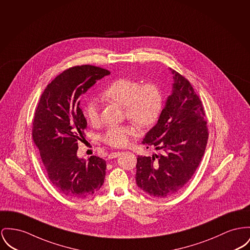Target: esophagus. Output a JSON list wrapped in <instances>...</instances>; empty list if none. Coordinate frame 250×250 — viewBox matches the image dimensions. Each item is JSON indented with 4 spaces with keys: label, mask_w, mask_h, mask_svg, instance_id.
I'll list each match as a JSON object with an SVG mask.
<instances>
[{
    "label": "esophagus",
    "mask_w": 250,
    "mask_h": 250,
    "mask_svg": "<svg viewBox=\"0 0 250 250\" xmlns=\"http://www.w3.org/2000/svg\"><path fill=\"white\" fill-rule=\"evenodd\" d=\"M120 151H115V152H111L110 154H109V158L110 159H114V158H117L118 157L119 155H120Z\"/></svg>",
    "instance_id": "esophagus-1"
}]
</instances>
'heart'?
<instances>
[{
	"label": "heart",
	"instance_id": "heart-1",
	"mask_svg": "<svg viewBox=\"0 0 250 250\" xmlns=\"http://www.w3.org/2000/svg\"><path fill=\"white\" fill-rule=\"evenodd\" d=\"M105 100L117 103L125 107L127 117L133 124L145 129L151 126L160 116L163 107V97L156 84L141 85L133 79H118L109 84L102 93ZM84 117L91 124H96L100 119V108L96 101L91 100L83 108ZM136 131L132 126H111L102 133L101 139L113 147H125Z\"/></svg>",
	"mask_w": 250,
	"mask_h": 250
}]
</instances>
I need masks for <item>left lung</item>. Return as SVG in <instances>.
<instances>
[{
	"instance_id": "1",
	"label": "left lung",
	"mask_w": 250,
	"mask_h": 250,
	"mask_svg": "<svg viewBox=\"0 0 250 250\" xmlns=\"http://www.w3.org/2000/svg\"><path fill=\"white\" fill-rule=\"evenodd\" d=\"M169 72L171 94L142 142L161 152L138 156L135 175L143 191L160 198L183 189L199 166L208 137L199 97L183 76L171 68Z\"/></svg>"
}]
</instances>
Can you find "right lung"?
<instances>
[{"label":"right lung","instance_id":"add662e5","mask_svg":"<svg viewBox=\"0 0 250 250\" xmlns=\"http://www.w3.org/2000/svg\"><path fill=\"white\" fill-rule=\"evenodd\" d=\"M110 75L92 65L69 68L47 85L34 117L32 136L53 186L71 198H86L100 190L106 174V161L77 155L78 140L87 121L80 108V97Z\"/></svg>","mask_w":250,"mask_h":250}]
</instances>
